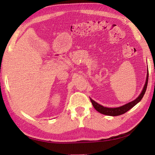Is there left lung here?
<instances>
[{
	"mask_svg": "<svg viewBox=\"0 0 155 155\" xmlns=\"http://www.w3.org/2000/svg\"><path fill=\"white\" fill-rule=\"evenodd\" d=\"M148 71L147 72L146 83L145 85H144L143 90L141 91V93L140 94V96H139L135 100H134V101H131L130 103L126 104L124 105H122L121 107H115V108H108V107H105L101 105L100 104L97 103L96 102L93 101L91 98H90V101L93 104L94 109H95L97 111H98L102 114L110 115V116H117V115L124 114L126 112H127L128 110H130L131 108H133V107L136 105V104H137L142 99L144 94L146 92L147 85H148Z\"/></svg>",
	"mask_w": 155,
	"mask_h": 155,
	"instance_id": "8db88e82",
	"label": "left lung"
}]
</instances>
